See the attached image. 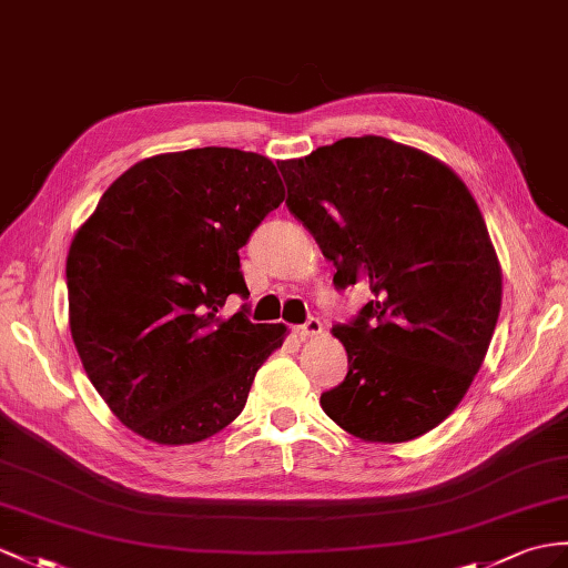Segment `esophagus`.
Here are the masks:
<instances>
[{
    "label": "esophagus",
    "instance_id": "obj_1",
    "mask_svg": "<svg viewBox=\"0 0 568 568\" xmlns=\"http://www.w3.org/2000/svg\"><path fill=\"white\" fill-rule=\"evenodd\" d=\"M323 332V323L317 321V317H308L306 323L303 325H298L296 327V335L301 337V339H308V337H317Z\"/></svg>",
    "mask_w": 568,
    "mask_h": 568
}]
</instances>
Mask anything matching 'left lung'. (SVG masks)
Returning <instances> with one entry per match:
<instances>
[{
  "instance_id": "8db88e82",
  "label": "left lung",
  "mask_w": 568,
  "mask_h": 568,
  "mask_svg": "<svg viewBox=\"0 0 568 568\" xmlns=\"http://www.w3.org/2000/svg\"><path fill=\"white\" fill-rule=\"evenodd\" d=\"M276 165L335 286L366 282L376 296L332 327L349 371L321 395L325 414L368 444L432 432L473 385L501 311V265L475 197L446 163L376 134Z\"/></svg>"
}]
</instances>
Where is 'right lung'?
Listing matches in <instances>:
<instances>
[{
	"label": "right lung",
	"mask_w": 568,
	"mask_h": 568,
	"mask_svg": "<svg viewBox=\"0 0 568 568\" xmlns=\"http://www.w3.org/2000/svg\"><path fill=\"white\" fill-rule=\"evenodd\" d=\"M284 202L274 163L204 146L134 163L67 255L69 329L93 388L136 436L187 446L239 417L286 327L255 325L239 251Z\"/></svg>",
	"instance_id": "add662e5"
}]
</instances>
